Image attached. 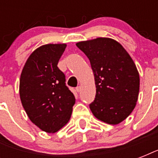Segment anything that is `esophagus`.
Here are the masks:
<instances>
[{
  "instance_id": "34e87169",
  "label": "esophagus",
  "mask_w": 158,
  "mask_h": 158,
  "mask_svg": "<svg viewBox=\"0 0 158 158\" xmlns=\"http://www.w3.org/2000/svg\"><path fill=\"white\" fill-rule=\"evenodd\" d=\"M76 91L78 92V93H79V92L81 91V87H80V86L76 87Z\"/></svg>"
}]
</instances>
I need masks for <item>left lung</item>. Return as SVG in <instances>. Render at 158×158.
Returning a JSON list of instances; mask_svg holds the SVG:
<instances>
[{
  "label": "left lung",
  "instance_id": "8db88e82",
  "mask_svg": "<svg viewBox=\"0 0 158 158\" xmlns=\"http://www.w3.org/2000/svg\"><path fill=\"white\" fill-rule=\"evenodd\" d=\"M86 55L94 74L96 96L89 107L94 116L117 125L135 109L139 74L129 53L114 39L98 38L76 43Z\"/></svg>",
  "mask_w": 158,
  "mask_h": 158
}]
</instances>
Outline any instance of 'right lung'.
<instances>
[{
  "instance_id": "add662e5",
  "label": "right lung",
  "mask_w": 158,
  "mask_h": 158,
  "mask_svg": "<svg viewBox=\"0 0 158 158\" xmlns=\"http://www.w3.org/2000/svg\"><path fill=\"white\" fill-rule=\"evenodd\" d=\"M66 44H47L27 60L19 80V96L32 122L47 133H56L71 116L75 98L65 85L57 64Z\"/></svg>"
}]
</instances>
